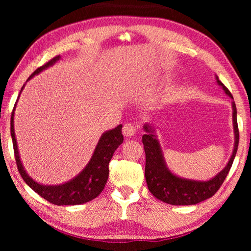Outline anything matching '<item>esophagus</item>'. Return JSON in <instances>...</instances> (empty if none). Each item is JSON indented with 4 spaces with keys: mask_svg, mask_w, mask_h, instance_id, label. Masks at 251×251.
I'll use <instances>...</instances> for the list:
<instances>
[{
    "mask_svg": "<svg viewBox=\"0 0 251 251\" xmlns=\"http://www.w3.org/2000/svg\"><path fill=\"white\" fill-rule=\"evenodd\" d=\"M136 125L132 124V123H127V124H125L124 127H123V135L126 137H131L132 135L136 134Z\"/></svg>",
    "mask_w": 251,
    "mask_h": 251,
    "instance_id": "34e87169",
    "label": "esophagus"
}]
</instances>
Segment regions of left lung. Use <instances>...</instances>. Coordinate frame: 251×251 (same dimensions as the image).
I'll list each match as a JSON object with an SVG mask.
<instances>
[{"mask_svg":"<svg viewBox=\"0 0 251 251\" xmlns=\"http://www.w3.org/2000/svg\"><path fill=\"white\" fill-rule=\"evenodd\" d=\"M217 83L222 86L227 96L233 98L230 90L219 81L218 76ZM233 124L235 132V146L232 156L226 168L209 181L186 180L170 173L164 162L161 147L154 135V129L150 125H145V130L148 134L142 136V143L146 152L145 174L149 191L159 201L170 205H195L214 196L226 180L237 152L239 131L235 103H233Z\"/></svg>","mask_w":251,"mask_h":251,"instance_id":"obj_1","label":"left lung"}]
</instances>
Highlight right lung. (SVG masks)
Masks as SVG:
<instances>
[{
	"label": "right lung",
	"instance_id": "add662e5",
	"mask_svg": "<svg viewBox=\"0 0 251 251\" xmlns=\"http://www.w3.org/2000/svg\"><path fill=\"white\" fill-rule=\"evenodd\" d=\"M59 59L60 56H56L49 62H46L45 65L37 68L29 76L28 81L32 76H34L35 74L54 65ZM24 86L21 90L24 89ZM15 106L12 112V116H10V135H12L13 139L16 164H17L18 172L25 180V182L40 196L43 197V199L58 206L81 205L96 199L104 189L106 180L109 178V163L111 158L113 156L116 149L122 145L123 140H124V137L122 135V125H119L114 129L104 132L101 136L98 145L95 149L92 159H90L83 172L76 176L75 178L61 185H42L35 182L33 179L26 175L23 164L20 162L14 130Z\"/></svg>",
	"mask_w": 251,
	"mask_h": 251
}]
</instances>
